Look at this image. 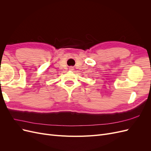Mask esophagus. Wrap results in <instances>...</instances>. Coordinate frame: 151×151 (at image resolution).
<instances>
[{
  "label": "esophagus",
  "instance_id": "1",
  "mask_svg": "<svg viewBox=\"0 0 151 151\" xmlns=\"http://www.w3.org/2000/svg\"><path fill=\"white\" fill-rule=\"evenodd\" d=\"M69 69H70V70H74V67H70Z\"/></svg>",
  "mask_w": 151,
  "mask_h": 151
}]
</instances>
